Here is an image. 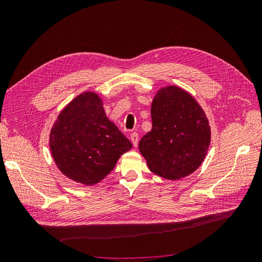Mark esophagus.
<instances>
[{
	"instance_id": "1",
	"label": "esophagus",
	"mask_w": 262,
	"mask_h": 262,
	"mask_svg": "<svg viewBox=\"0 0 262 262\" xmlns=\"http://www.w3.org/2000/svg\"><path fill=\"white\" fill-rule=\"evenodd\" d=\"M130 139H131V141H132V144H133V146H136V147H137V145H138V142H139V134H138L137 132H133V133H131V134H130Z\"/></svg>"
}]
</instances>
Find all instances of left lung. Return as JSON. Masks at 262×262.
Listing matches in <instances>:
<instances>
[{
    "mask_svg": "<svg viewBox=\"0 0 262 262\" xmlns=\"http://www.w3.org/2000/svg\"><path fill=\"white\" fill-rule=\"evenodd\" d=\"M152 129L141 139L140 153L149 170L168 180L195 171L211 143V126L191 94L176 85L158 90L150 106Z\"/></svg>",
    "mask_w": 262,
    "mask_h": 262,
    "instance_id": "left-lung-1",
    "label": "left lung"
}]
</instances>
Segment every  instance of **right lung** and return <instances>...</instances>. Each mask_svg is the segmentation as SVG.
Here are the masks:
<instances>
[{"mask_svg":"<svg viewBox=\"0 0 262 262\" xmlns=\"http://www.w3.org/2000/svg\"><path fill=\"white\" fill-rule=\"evenodd\" d=\"M49 146L58 169L67 178L91 187L108 176L119 158L132 148L109 120L96 92L77 95L54 121Z\"/></svg>","mask_w":262,"mask_h":262,"instance_id":"add662e5","label":"right lung"}]
</instances>
